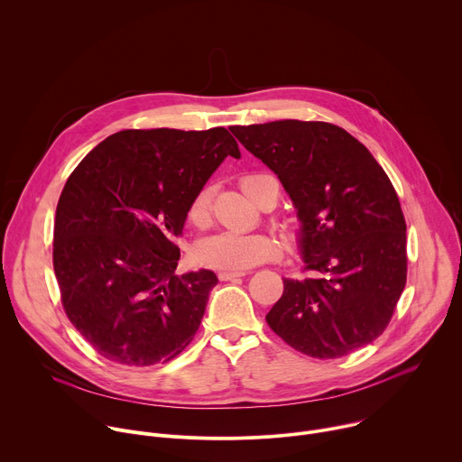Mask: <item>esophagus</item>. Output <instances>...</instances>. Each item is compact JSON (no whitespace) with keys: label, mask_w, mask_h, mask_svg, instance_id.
Segmentation results:
<instances>
[{"label":"esophagus","mask_w":462,"mask_h":462,"mask_svg":"<svg viewBox=\"0 0 462 462\" xmlns=\"http://www.w3.org/2000/svg\"><path fill=\"white\" fill-rule=\"evenodd\" d=\"M246 273L243 271H223L219 273V280L221 282H230V280H236V278H243Z\"/></svg>","instance_id":"esophagus-1"}]
</instances>
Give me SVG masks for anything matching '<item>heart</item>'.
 Listing matches in <instances>:
<instances>
[{
	"label": "heart",
	"mask_w": 462,
	"mask_h": 462,
	"mask_svg": "<svg viewBox=\"0 0 462 462\" xmlns=\"http://www.w3.org/2000/svg\"><path fill=\"white\" fill-rule=\"evenodd\" d=\"M255 175H245L241 179V188L246 191V184ZM212 210V189L203 188L193 197L188 208V219L193 226L205 228L210 223ZM296 241V237H292ZM282 254V245L273 234H232L221 232L212 237L203 239L197 245V257L201 263L214 269L226 271H245L278 259Z\"/></svg>",
	"instance_id": "obj_1"
}]
</instances>
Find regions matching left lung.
<instances>
[{"label": "left lung", "instance_id": "left-lung-1", "mask_svg": "<svg viewBox=\"0 0 462 462\" xmlns=\"http://www.w3.org/2000/svg\"><path fill=\"white\" fill-rule=\"evenodd\" d=\"M298 208L309 278L283 280L267 314L292 349L328 360L376 340L406 287L408 239L399 195L367 148L318 120L232 125Z\"/></svg>", "mask_w": 462, "mask_h": 462}]
</instances>
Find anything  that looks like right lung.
Segmentation results:
<instances>
[{
  "instance_id": "right-lung-1",
  "label": "right lung",
  "mask_w": 462,
  "mask_h": 462,
  "mask_svg": "<svg viewBox=\"0 0 462 462\" xmlns=\"http://www.w3.org/2000/svg\"><path fill=\"white\" fill-rule=\"evenodd\" d=\"M228 155L239 159V148L225 127L124 129L65 182L52 267L65 314L106 360L166 364L193 340L217 276H175V239L193 197Z\"/></svg>"
}]
</instances>
